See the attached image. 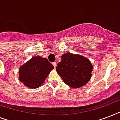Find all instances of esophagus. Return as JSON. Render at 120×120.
Listing matches in <instances>:
<instances>
[{"instance_id": "34e87169", "label": "esophagus", "mask_w": 120, "mask_h": 120, "mask_svg": "<svg viewBox=\"0 0 120 120\" xmlns=\"http://www.w3.org/2000/svg\"><path fill=\"white\" fill-rule=\"evenodd\" d=\"M52 65H53L54 68H56V66H57V63H56V62H54V63H52Z\"/></svg>"}]
</instances>
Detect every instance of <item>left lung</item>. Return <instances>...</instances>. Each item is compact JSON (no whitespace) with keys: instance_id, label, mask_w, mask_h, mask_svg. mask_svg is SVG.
I'll return each instance as SVG.
<instances>
[{"instance_id":"1","label":"left lung","mask_w":120,"mask_h":120,"mask_svg":"<svg viewBox=\"0 0 120 120\" xmlns=\"http://www.w3.org/2000/svg\"><path fill=\"white\" fill-rule=\"evenodd\" d=\"M93 69V65L88 58L68 52L62 55L56 71L67 85L78 88L84 86L90 80Z\"/></svg>"}]
</instances>
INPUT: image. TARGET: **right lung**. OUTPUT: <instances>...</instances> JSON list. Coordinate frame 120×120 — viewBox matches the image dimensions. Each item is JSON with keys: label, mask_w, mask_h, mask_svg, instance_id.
I'll return each mask as SVG.
<instances>
[{"label": "right lung", "mask_w": 120, "mask_h": 120, "mask_svg": "<svg viewBox=\"0 0 120 120\" xmlns=\"http://www.w3.org/2000/svg\"><path fill=\"white\" fill-rule=\"evenodd\" d=\"M53 69L46 58L34 56L19 68V79L27 87L36 89L43 84Z\"/></svg>", "instance_id": "obj_1"}]
</instances>
